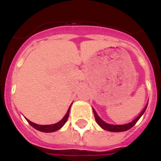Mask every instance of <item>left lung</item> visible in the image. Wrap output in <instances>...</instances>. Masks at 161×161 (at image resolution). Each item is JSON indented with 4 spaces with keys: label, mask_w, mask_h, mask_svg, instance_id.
Wrapping results in <instances>:
<instances>
[{
    "label": "left lung",
    "mask_w": 161,
    "mask_h": 161,
    "mask_svg": "<svg viewBox=\"0 0 161 161\" xmlns=\"http://www.w3.org/2000/svg\"><path fill=\"white\" fill-rule=\"evenodd\" d=\"M147 106H145L144 109L142 110V112L139 114L137 118L132 120L131 122L128 123H126V124H122V125H114V124H109V123H105L102 119H101V118L97 114L96 111H95L94 109H93V114H94V117L95 119H96V122L97 123V124L103 128L104 130H109V131H112V132H121V131H125V130H127L129 129H130L132 126H134L136 125V123H137L138 120L140 119L142 115L143 114V113L145 112L146 109H147Z\"/></svg>",
    "instance_id": "1"
}]
</instances>
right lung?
<instances>
[{
    "label": "right lung",
    "mask_w": 161,
    "mask_h": 161,
    "mask_svg": "<svg viewBox=\"0 0 161 161\" xmlns=\"http://www.w3.org/2000/svg\"><path fill=\"white\" fill-rule=\"evenodd\" d=\"M69 111H70V107L69 109H68V112L67 114H65L64 117L63 118L62 120H60L59 123H55V124H52V125H38V124H35V123H32L31 122L30 120L26 119L27 122L29 123V124L31 125V126H33L34 128L36 129V130H39V131H42V132H53V131H56L58 130L59 129H60L65 124V123L67 122L68 119V116H69Z\"/></svg>",
    "instance_id": "obj_1"
}]
</instances>
